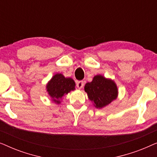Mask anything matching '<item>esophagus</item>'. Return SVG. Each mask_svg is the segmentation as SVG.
I'll return each mask as SVG.
<instances>
[{"instance_id": "1", "label": "esophagus", "mask_w": 157, "mask_h": 157, "mask_svg": "<svg viewBox=\"0 0 157 157\" xmlns=\"http://www.w3.org/2000/svg\"><path fill=\"white\" fill-rule=\"evenodd\" d=\"M83 85H84V83L83 81H78L76 82V86L78 89H82Z\"/></svg>"}]
</instances>
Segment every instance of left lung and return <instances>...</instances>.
Wrapping results in <instances>:
<instances>
[{"instance_id":"8db88e82","label":"left lung","mask_w":157,"mask_h":157,"mask_svg":"<svg viewBox=\"0 0 157 157\" xmlns=\"http://www.w3.org/2000/svg\"><path fill=\"white\" fill-rule=\"evenodd\" d=\"M89 98L94 103L96 108L101 109L117 98V87L113 81L98 75L84 87Z\"/></svg>"}]
</instances>
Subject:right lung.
Returning a JSON list of instances; mask_svg holds the SVG:
<instances>
[{
    "label": "right lung",
    "mask_w": 157,
    "mask_h": 157,
    "mask_svg": "<svg viewBox=\"0 0 157 157\" xmlns=\"http://www.w3.org/2000/svg\"><path fill=\"white\" fill-rule=\"evenodd\" d=\"M75 82L72 78H65L61 74H56L47 84V91L53 101L59 104V99L71 90L75 89Z\"/></svg>",
    "instance_id": "add662e5"
}]
</instances>
